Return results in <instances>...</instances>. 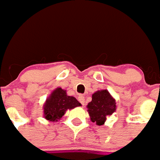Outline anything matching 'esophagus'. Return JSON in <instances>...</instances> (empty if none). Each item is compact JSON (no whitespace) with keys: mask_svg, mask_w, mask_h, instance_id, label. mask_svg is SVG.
<instances>
[{"mask_svg":"<svg viewBox=\"0 0 160 160\" xmlns=\"http://www.w3.org/2000/svg\"><path fill=\"white\" fill-rule=\"evenodd\" d=\"M78 100H79V102H80L83 106L84 105V97L83 96V95H79V97H78Z\"/></svg>","mask_w":160,"mask_h":160,"instance_id":"obj_1","label":"esophagus"}]
</instances>
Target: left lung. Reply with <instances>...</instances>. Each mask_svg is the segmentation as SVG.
Instances as JSON below:
<instances>
[{
	"mask_svg": "<svg viewBox=\"0 0 160 160\" xmlns=\"http://www.w3.org/2000/svg\"><path fill=\"white\" fill-rule=\"evenodd\" d=\"M115 104V100L107 89L95 92L87 106L91 121L99 126L104 124L107 116L112 115L116 110Z\"/></svg>",
	"mask_w": 160,
	"mask_h": 160,
	"instance_id": "obj_1",
	"label": "left lung"
}]
</instances>
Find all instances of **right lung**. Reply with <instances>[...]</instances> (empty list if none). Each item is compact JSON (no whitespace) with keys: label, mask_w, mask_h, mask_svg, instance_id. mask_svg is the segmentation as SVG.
Here are the masks:
<instances>
[{"label":"right lung","mask_w":160,"mask_h":160,"mask_svg":"<svg viewBox=\"0 0 160 160\" xmlns=\"http://www.w3.org/2000/svg\"><path fill=\"white\" fill-rule=\"evenodd\" d=\"M81 106L76 98L68 96L66 90L57 88L46 99L44 105L45 118L49 121H58L62 117L67 110Z\"/></svg>","instance_id":"1"}]
</instances>
